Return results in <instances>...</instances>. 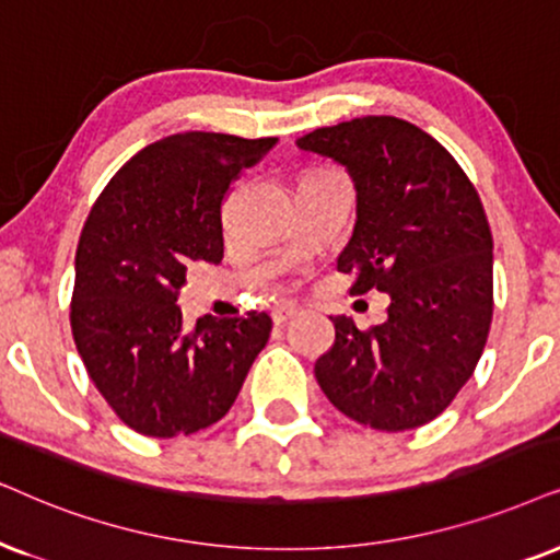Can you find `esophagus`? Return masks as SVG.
Returning a JSON list of instances; mask_svg holds the SVG:
<instances>
[{"instance_id":"obj_1","label":"esophagus","mask_w":560,"mask_h":560,"mask_svg":"<svg viewBox=\"0 0 560 560\" xmlns=\"http://www.w3.org/2000/svg\"><path fill=\"white\" fill-rule=\"evenodd\" d=\"M296 315V307L294 304H276V307L271 310V317H273V323L276 325H281V323H287L289 317H294Z\"/></svg>"}]
</instances>
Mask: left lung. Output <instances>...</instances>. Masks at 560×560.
<instances>
[{
	"label": "left lung",
	"mask_w": 560,
	"mask_h": 560,
	"mask_svg": "<svg viewBox=\"0 0 560 560\" xmlns=\"http://www.w3.org/2000/svg\"><path fill=\"white\" fill-rule=\"evenodd\" d=\"M296 147L351 175L357 224L338 271L353 273V294L390 296L370 330L332 317L317 385L364 427H423L472 377L491 328L493 237L478 190L434 137L395 116L325 126Z\"/></svg>",
	"instance_id": "1"
}]
</instances>
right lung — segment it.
Here are the masks:
<instances>
[{
    "mask_svg": "<svg viewBox=\"0 0 560 560\" xmlns=\"http://www.w3.org/2000/svg\"><path fill=\"white\" fill-rule=\"evenodd\" d=\"M276 139L173 133L133 154L97 196L74 258L72 336L90 380L144 436L194 434L222 419L271 336V317L183 325L190 260L224 256L222 201Z\"/></svg>",
    "mask_w": 560,
    "mask_h": 560,
    "instance_id": "obj_1",
    "label": "right lung"
}]
</instances>
